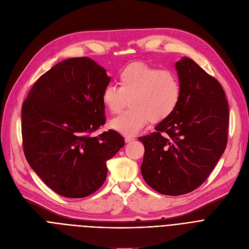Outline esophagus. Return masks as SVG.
I'll return each instance as SVG.
<instances>
[{
	"label": "esophagus",
	"instance_id": "esophagus-1",
	"mask_svg": "<svg viewBox=\"0 0 249 249\" xmlns=\"http://www.w3.org/2000/svg\"><path fill=\"white\" fill-rule=\"evenodd\" d=\"M134 139H135V138L132 137V136H126V137H125V142L129 143V142H131V141H133Z\"/></svg>",
	"mask_w": 249,
	"mask_h": 249
}]
</instances>
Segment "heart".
I'll return each instance as SVG.
<instances>
[{
    "instance_id": "1",
    "label": "heart",
    "mask_w": 249,
    "mask_h": 249,
    "mask_svg": "<svg viewBox=\"0 0 249 249\" xmlns=\"http://www.w3.org/2000/svg\"><path fill=\"white\" fill-rule=\"evenodd\" d=\"M119 88L108 85L102 93L106 109L116 114L127 100L130 108L112 119L109 126L123 135H135L149 121L166 120L177 109L181 86L169 70H159L141 62L127 65L118 74Z\"/></svg>"
}]
</instances>
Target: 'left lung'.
<instances>
[{"label":"left lung","mask_w":249,"mask_h":249,"mask_svg":"<svg viewBox=\"0 0 249 249\" xmlns=\"http://www.w3.org/2000/svg\"><path fill=\"white\" fill-rule=\"evenodd\" d=\"M175 68L181 86L177 109L155 132L138 138L145 148V182L172 196L189 193L207 179L226 148L229 123L220 83L187 57Z\"/></svg>","instance_id":"8db88e82"}]
</instances>
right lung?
I'll return each mask as SVG.
<instances>
[{
    "mask_svg": "<svg viewBox=\"0 0 249 249\" xmlns=\"http://www.w3.org/2000/svg\"><path fill=\"white\" fill-rule=\"evenodd\" d=\"M111 78L94 60H64L43 74L22 107L26 159L44 183L61 196L86 197L102 186L106 162L125 145L105 124L102 93Z\"/></svg>",
    "mask_w": 249,
    "mask_h": 249,
    "instance_id": "add662e5",
    "label": "right lung"
}]
</instances>
